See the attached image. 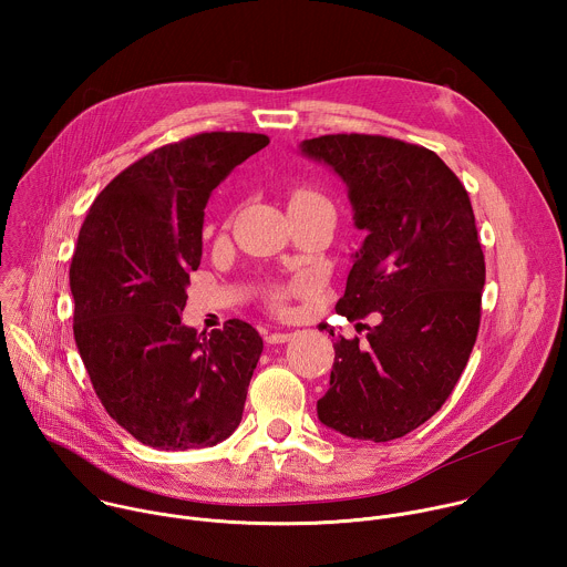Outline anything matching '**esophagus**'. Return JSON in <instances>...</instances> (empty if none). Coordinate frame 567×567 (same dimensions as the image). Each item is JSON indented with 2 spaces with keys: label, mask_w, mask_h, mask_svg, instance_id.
Wrapping results in <instances>:
<instances>
[{
  "label": "esophagus",
  "mask_w": 567,
  "mask_h": 567,
  "mask_svg": "<svg viewBox=\"0 0 567 567\" xmlns=\"http://www.w3.org/2000/svg\"><path fill=\"white\" fill-rule=\"evenodd\" d=\"M265 341H267L269 346L287 343V341H291V334H289V332H271V334H267V337H265Z\"/></svg>",
  "instance_id": "34e87169"
}]
</instances>
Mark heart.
<instances>
[{
  "label": "heart",
  "mask_w": 567,
  "mask_h": 567,
  "mask_svg": "<svg viewBox=\"0 0 567 567\" xmlns=\"http://www.w3.org/2000/svg\"><path fill=\"white\" fill-rule=\"evenodd\" d=\"M316 289V280L309 278V276H300V278H293L285 285H278L274 287L269 293H267V305L274 313H287L289 307H291V300L296 298H302L307 293H311Z\"/></svg>",
  "instance_id": "obj_1"
}]
</instances>
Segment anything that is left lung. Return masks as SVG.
<instances>
[{
	"instance_id": "left-lung-1",
	"label": "left lung",
	"mask_w": 567,
	"mask_h": 567,
	"mask_svg": "<svg viewBox=\"0 0 567 567\" xmlns=\"http://www.w3.org/2000/svg\"><path fill=\"white\" fill-rule=\"evenodd\" d=\"M300 150L334 168L368 230L337 311L381 318L365 346L334 343L318 420L354 440L403 437L442 409L477 339L484 254L468 193L433 150L392 136L326 134Z\"/></svg>"
}]
</instances>
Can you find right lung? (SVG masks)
I'll return each mask as SVG.
<instances>
[{
	"label": "right lung",
	"mask_w": 567,
	"mask_h": 567,
	"mask_svg": "<svg viewBox=\"0 0 567 567\" xmlns=\"http://www.w3.org/2000/svg\"><path fill=\"white\" fill-rule=\"evenodd\" d=\"M256 132H202L156 147L94 199L69 267L73 339L110 413L161 451L215 446L241 422L260 334L230 318L208 337L182 326L202 260L204 208Z\"/></svg>",
	"instance_id": "1"
}]
</instances>
